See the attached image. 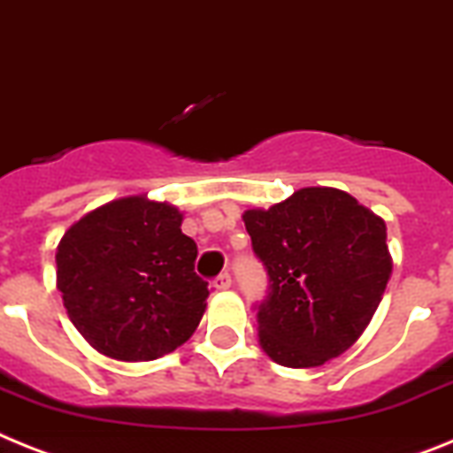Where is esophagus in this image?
I'll list each match as a JSON object with an SVG mask.
<instances>
[{"label": "esophagus", "mask_w": 453, "mask_h": 453, "mask_svg": "<svg viewBox=\"0 0 453 453\" xmlns=\"http://www.w3.org/2000/svg\"><path fill=\"white\" fill-rule=\"evenodd\" d=\"M230 285H233V276H230V273H220L219 279L214 280V288L216 290H227V288H230Z\"/></svg>", "instance_id": "34e87169"}]
</instances>
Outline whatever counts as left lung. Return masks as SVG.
Listing matches in <instances>:
<instances>
[{"label":"left lung","mask_w":453,"mask_h":453,"mask_svg":"<svg viewBox=\"0 0 453 453\" xmlns=\"http://www.w3.org/2000/svg\"><path fill=\"white\" fill-rule=\"evenodd\" d=\"M253 253L269 276L257 306L260 348L288 368H315L364 334L391 276L385 220L355 197L309 186L246 209Z\"/></svg>","instance_id":"8db88e82"}]
</instances>
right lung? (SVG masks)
Listing matches in <instances>:
<instances>
[{"instance_id":"1","label":"right lung","mask_w":453,"mask_h":453,"mask_svg":"<svg viewBox=\"0 0 453 453\" xmlns=\"http://www.w3.org/2000/svg\"><path fill=\"white\" fill-rule=\"evenodd\" d=\"M184 214L147 196L91 209L57 246V290L87 343L119 362H151L193 336L209 288Z\"/></svg>"}]
</instances>
